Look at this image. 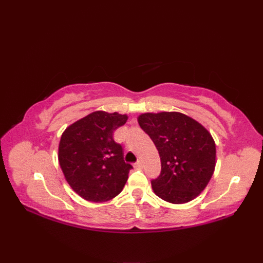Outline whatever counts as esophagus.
<instances>
[{"instance_id": "obj_1", "label": "esophagus", "mask_w": 263, "mask_h": 263, "mask_svg": "<svg viewBox=\"0 0 263 263\" xmlns=\"http://www.w3.org/2000/svg\"><path fill=\"white\" fill-rule=\"evenodd\" d=\"M135 167H136V168H142V161L138 160L137 163L135 164Z\"/></svg>"}]
</instances>
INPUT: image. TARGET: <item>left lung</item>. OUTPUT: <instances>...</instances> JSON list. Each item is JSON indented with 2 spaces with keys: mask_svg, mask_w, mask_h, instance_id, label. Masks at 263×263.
Wrapping results in <instances>:
<instances>
[{
  "mask_svg": "<svg viewBox=\"0 0 263 263\" xmlns=\"http://www.w3.org/2000/svg\"><path fill=\"white\" fill-rule=\"evenodd\" d=\"M138 122L159 153L161 172L152 181L155 194L175 204L197 198L215 172L216 143L210 132L178 111L144 113Z\"/></svg>",
  "mask_w": 263,
  "mask_h": 263,
  "instance_id": "8db88e82",
  "label": "left lung"
}]
</instances>
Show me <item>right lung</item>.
<instances>
[{"mask_svg":"<svg viewBox=\"0 0 263 263\" xmlns=\"http://www.w3.org/2000/svg\"><path fill=\"white\" fill-rule=\"evenodd\" d=\"M126 114L92 111L65 128L59 144V163L66 182L81 198L105 202L120 194L132 168L123 158L113 133Z\"/></svg>","mask_w":263,"mask_h":263,"instance_id":"right-lung-1","label":"right lung"}]
</instances>
